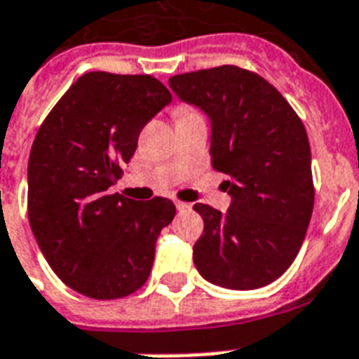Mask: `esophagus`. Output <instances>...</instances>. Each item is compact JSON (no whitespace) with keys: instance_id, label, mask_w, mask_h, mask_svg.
I'll list each match as a JSON object with an SVG mask.
<instances>
[{"instance_id":"1","label":"esophagus","mask_w":359,"mask_h":359,"mask_svg":"<svg viewBox=\"0 0 359 359\" xmlns=\"http://www.w3.org/2000/svg\"><path fill=\"white\" fill-rule=\"evenodd\" d=\"M175 205L179 209L180 213H184V211H190L192 209V203H187V201H175Z\"/></svg>"}]
</instances>
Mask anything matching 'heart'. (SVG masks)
<instances>
[{
    "label": "heart",
    "instance_id": "1",
    "mask_svg": "<svg viewBox=\"0 0 359 359\" xmlns=\"http://www.w3.org/2000/svg\"><path fill=\"white\" fill-rule=\"evenodd\" d=\"M180 110H184V108H180Z\"/></svg>",
    "mask_w": 359,
    "mask_h": 359
}]
</instances>
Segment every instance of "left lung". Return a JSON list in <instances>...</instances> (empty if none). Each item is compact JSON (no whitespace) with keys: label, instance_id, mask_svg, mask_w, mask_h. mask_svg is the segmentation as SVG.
Returning a JSON list of instances; mask_svg holds the SVG:
<instances>
[{"label":"left lung","instance_id":"8db88e82","mask_svg":"<svg viewBox=\"0 0 359 359\" xmlns=\"http://www.w3.org/2000/svg\"><path fill=\"white\" fill-rule=\"evenodd\" d=\"M169 87L211 119V165L232 196L226 213L194 205V264L220 287H264L291 266L314 209L306 129L274 85L238 66L179 74Z\"/></svg>","mask_w":359,"mask_h":359}]
</instances>
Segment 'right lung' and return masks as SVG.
<instances>
[{
    "instance_id": "right-lung-1",
    "label": "right lung",
    "mask_w": 359,
    "mask_h": 359,
    "mask_svg": "<svg viewBox=\"0 0 359 359\" xmlns=\"http://www.w3.org/2000/svg\"><path fill=\"white\" fill-rule=\"evenodd\" d=\"M171 102L152 76L89 72L39 127L28 159V219L53 272L74 291L112 301L148 280L156 241L177 209L135 201L110 187L142 127Z\"/></svg>"
}]
</instances>
